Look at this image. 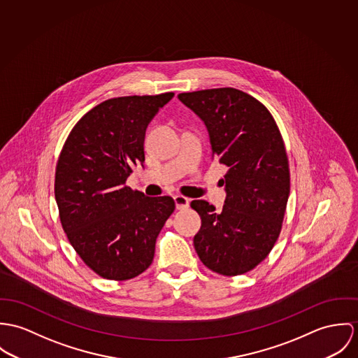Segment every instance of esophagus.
I'll list each match as a JSON object with an SVG mask.
<instances>
[{
    "label": "esophagus",
    "mask_w": 358,
    "mask_h": 358,
    "mask_svg": "<svg viewBox=\"0 0 358 358\" xmlns=\"http://www.w3.org/2000/svg\"><path fill=\"white\" fill-rule=\"evenodd\" d=\"M174 203H176V208L177 210H184V208H187L189 206V199L181 196V195H177V196H174Z\"/></svg>",
    "instance_id": "obj_1"
}]
</instances>
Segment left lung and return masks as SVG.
Returning <instances> with one entry per match:
<instances>
[{
	"label": "left lung",
	"mask_w": 358,
	"mask_h": 358,
	"mask_svg": "<svg viewBox=\"0 0 358 358\" xmlns=\"http://www.w3.org/2000/svg\"><path fill=\"white\" fill-rule=\"evenodd\" d=\"M204 122L213 158L227 167L222 211L192 200L201 218L194 245L200 261L224 276L261 264L278 240L289 195V169L282 137L268 108L252 96L218 87L180 93Z\"/></svg>",
	"instance_id": "1"
}]
</instances>
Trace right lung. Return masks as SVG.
I'll list each match as a JSON object with an SVG mask.
<instances>
[{
	"label": "right lung",
	"mask_w": 358,
	"mask_h": 358,
	"mask_svg": "<svg viewBox=\"0 0 358 358\" xmlns=\"http://www.w3.org/2000/svg\"><path fill=\"white\" fill-rule=\"evenodd\" d=\"M174 93L106 100L70 131L56 166L62 227L80 259L99 276L129 280L152 264L155 243L176 208L170 196L148 198L126 185L145 160L148 123Z\"/></svg>",
	"instance_id": "add662e5"
}]
</instances>
